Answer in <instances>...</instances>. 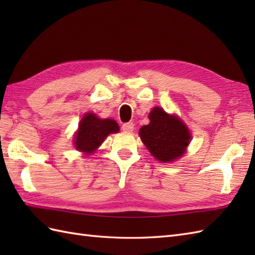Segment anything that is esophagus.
<instances>
[{
	"label": "esophagus",
	"mask_w": 255,
	"mask_h": 255,
	"mask_svg": "<svg viewBox=\"0 0 255 255\" xmlns=\"http://www.w3.org/2000/svg\"><path fill=\"white\" fill-rule=\"evenodd\" d=\"M123 130L125 132H132L133 131V124L132 123H126L123 125Z\"/></svg>",
	"instance_id": "34e87169"
}]
</instances>
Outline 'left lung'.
<instances>
[{"label":"left lung","instance_id":"obj_1","mask_svg":"<svg viewBox=\"0 0 255 255\" xmlns=\"http://www.w3.org/2000/svg\"><path fill=\"white\" fill-rule=\"evenodd\" d=\"M149 119L150 123L140 128L139 136L150 153L163 163L181 158L192 139L186 125L160 107L150 112Z\"/></svg>","mask_w":255,"mask_h":255}]
</instances>
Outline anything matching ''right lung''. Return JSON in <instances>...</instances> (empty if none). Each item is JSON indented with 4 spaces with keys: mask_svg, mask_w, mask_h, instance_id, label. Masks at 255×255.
<instances>
[{
    "mask_svg": "<svg viewBox=\"0 0 255 255\" xmlns=\"http://www.w3.org/2000/svg\"><path fill=\"white\" fill-rule=\"evenodd\" d=\"M119 131L118 124L114 119H101L93 113H86L81 119L74 136V147L85 154L95 152L110 133Z\"/></svg>",
    "mask_w": 255,
    "mask_h": 255,
    "instance_id": "1",
    "label": "right lung"
}]
</instances>
